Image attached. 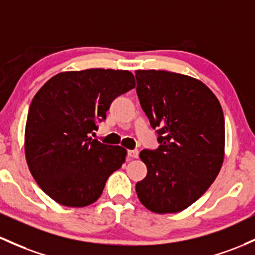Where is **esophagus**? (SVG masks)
I'll list each match as a JSON object with an SVG mask.
<instances>
[{
  "instance_id": "34e87169",
  "label": "esophagus",
  "mask_w": 255,
  "mask_h": 255,
  "mask_svg": "<svg viewBox=\"0 0 255 255\" xmlns=\"http://www.w3.org/2000/svg\"><path fill=\"white\" fill-rule=\"evenodd\" d=\"M128 156H129L130 158H138L139 151L138 150H129L128 151Z\"/></svg>"
}]
</instances>
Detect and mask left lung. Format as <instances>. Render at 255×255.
<instances>
[{"mask_svg":"<svg viewBox=\"0 0 255 255\" xmlns=\"http://www.w3.org/2000/svg\"><path fill=\"white\" fill-rule=\"evenodd\" d=\"M141 109L159 146L140 152L147 174L135 185L153 213H177L197 201L222 168L225 120L219 100L201 81L168 71H135Z\"/></svg>","mask_w":255,"mask_h":255,"instance_id":"8db88e82","label":"left lung"}]
</instances>
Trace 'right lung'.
<instances>
[{"label": "right lung", "instance_id": "right-lung-1", "mask_svg": "<svg viewBox=\"0 0 255 255\" xmlns=\"http://www.w3.org/2000/svg\"><path fill=\"white\" fill-rule=\"evenodd\" d=\"M135 87L122 70L61 72L33 97L25 127V156L38 186L55 202L85 207L96 202L126 151L91 138L115 98Z\"/></svg>", "mask_w": 255, "mask_h": 255}]
</instances>
